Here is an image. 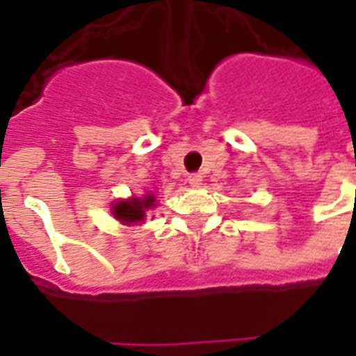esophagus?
Returning a JSON list of instances; mask_svg holds the SVG:
<instances>
[{
  "label": "esophagus",
  "instance_id": "esophagus-1",
  "mask_svg": "<svg viewBox=\"0 0 356 356\" xmlns=\"http://www.w3.org/2000/svg\"><path fill=\"white\" fill-rule=\"evenodd\" d=\"M188 183H190V186H194V188L201 186V183H203V177H201V173H190Z\"/></svg>",
  "mask_w": 356,
  "mask_h": 356
}]
</instances>
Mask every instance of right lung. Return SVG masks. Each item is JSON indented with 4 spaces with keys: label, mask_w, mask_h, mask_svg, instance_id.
<instances>
[{
    "label": "right lung",
    "mask_w": 356,
    "mask_h": 356,
    "mask_svg": "<svg viewBox=\"0 0 356 356\" xmlns=\"http://www.w3.org/2000/svg\"><path fill=\"white\" fill-rule=\"evenodd\" d=\"M159 205L155 201V195L145 194L144 197H131V200H122L113 203V216L123 225H136L145 220V212L149 209H155Z\"/></svg>",
    "instance_id": "right-lung-1"
}]
</instances>
